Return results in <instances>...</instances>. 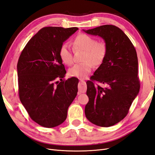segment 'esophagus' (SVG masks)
<instances>
[{
  "label": "esophagus",
  "instance_id": "1",
  "mask_svg": "<svg viewBox=\"0 0 155 155\" xmlns=\"http://www.w3.org/2000/svg\"><path fill=\"white\" fill-rule=\"evenodd\" d=\"M79 92L80 93H85L87 90V86H86V83L84 80H80V83H79Z\"/></svg>",
  "mask_w": 155,
  "mask_h": 155
}]
</instances>
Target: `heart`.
Segmentation results:
<instances>
[{"mask_svg": "<svg viewBox=\"0 0 155 155\" xmlns=\"http://www.w3.org/2000/svg\"><path fill=\"white\" fill-rule=\"evenodd\" d=\"M75 49L85 51L82 58L84 62L75 64L69 70L72 77L84 78L91 71L93 65L98 67L103 64L108 53V47L104 42H98L94 37L81 33L75 37L73 41ZM58 54L62 62L66 65L73 63V54L67 44H63L60 47Z\"/></svg>", "mask_w": 155, "mask_h": 155, "instance_id": "1", "label": "heart"}]
</instances>
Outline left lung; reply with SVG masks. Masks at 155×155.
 Instances as JSON below:
<instances>
[{
	"mask_svg": "<svg viewBox=\"0 0 155 155\" xmlns=\"http://www.w3.org/2000/svg\"><path fill=\"white\" fill-rule=\"evenodd\" d=\"M84 31L101 37L108 53L87 81L89 102L85 114L89 122L101 127H110L123 120L140 89L138 60L135 48L122 30L113 25H104ZM94 81L107 85L95 86Z\"/></svg>",
	"mask_w": 155,
	"mask_h": 155,
	"instance_id": "obj_1",
	"label": "left lung"
}]
</instances>
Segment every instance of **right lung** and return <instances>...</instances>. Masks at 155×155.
Listing matches in <instances>:
<instances>
[{
	"mask_svg": "<svg viewBox=\"0 0 155 155\" xmlns=\"http://www.w3.org/2000/svg\"><path fill=\"white\" fill-rule=\"evenodd\" d=\"M78 29H41L26 44L19 57V97L30 118L43 127H54L64 122L68 108L77 95L78 79L62 80L66 71L58 51ZM58 78L61 81H56Z\"/></svg>",
	"mask_w": 155,
	"mask_h": 155,
	"instance_id": "add662e5",
	"label": "right lung"
}]
</instances>
